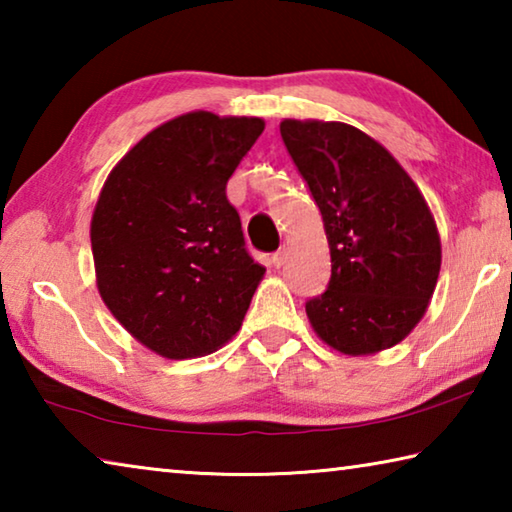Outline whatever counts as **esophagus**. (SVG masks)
Segmentation results:
<instances>
[{
  "label": "esophagus",
  "mask_w": 512,
  "mask_h": 512,
  "mask_svg": "<svg viewBox=\"0 0 512 512\" xmlns=\"http://www.w3.org/2000/svg\"><path fill=\"white\" fill-rule=\"evenodd\" d=\"M287 255H289V250L287 248H280L277 250V253H273V257H271V262H273V266L275 268H282L284 264H287Z\"/></svg>",
  "instance_id": "esophagus-1"
}]
</instances>
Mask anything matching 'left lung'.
<instances>
[{
	"label": "left lung",
	"instance_id": "8db88e82",
	"mask_svg": "<svg viewBox=\"0 0 512 512\" xmlns=\"http://www.w3.org/2000/svg\"><path fill=\"white\" fill-rule=\"evenodd\" d=\"M280 133L323 214L332 257L327 291L305 305L311 327L350 357L393 348L420 323L438 282L443 255L427 201L359 128L284 119Z\"/></svg>",
	"mask_w": 512,
	"mask_h": 512
}]
</instances>
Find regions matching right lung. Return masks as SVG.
I'll use <instances>...</instances> for the list:
<instances>
[{
    "instance_id": "right-lung-1",
    "label": "right lung",
    "mask_w": 512,
    "mask_h": 512,
    "mask_svg": "<svg viewBox=\"0 0 512 512\" xmlns=\"http://www.w3.org/2000/svg\"><path fill=\"white\" fill-rule=\"evenodd\" d=\"M262 131L259 117L187 112L144 135L101 189L90 225L99 293L160 357L219 350L262 282L225 196Z\"/></svg>"
}]
</instances>
